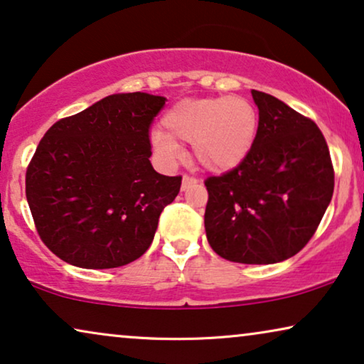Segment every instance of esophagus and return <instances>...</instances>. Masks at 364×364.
Wrapping results in <instances>:
<instances>
[{
	"label": "esophagus",
	"instance_id": "1",
	"mask_svg": "<svg viewBox=\"0 0 364 364\" xmlns=\"http://www.w3.org/2000/svg\"><path fill=\"white\" fill-rule=\"evenodd\" d=\"M198 181L196 177H191V176H183L182 177V191H187L188 187H192V186H196Z\"/></svg>",
	"mask_w": 364,
	"mask_h": 364
}]
</instances>
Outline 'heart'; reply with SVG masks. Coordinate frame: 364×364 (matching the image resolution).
<instances>
[{"label":"heart","instance_id":"heart-1","mask_svg":"<svg viewBox=\"0 0 364 364\" xmlns=\"http://www.w3.org/2000/svg\"><path fill=\"white\" fill-rule=\"evenodd\" d=\"M162 129L151 132V144L162 162L178 157V142L192 144L197 164L225 172L245 161L255 144L258 112L240 96L188 97L173 104L162 117Z\"/></svg>","mask_w":364,"mask_h":364}]
</instances>
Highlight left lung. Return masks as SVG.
<instances>
[{
	"mask_svg": "<svg viewBox=\"0 0 364 364\" xmlns=\"http://www.w3.org/2000/svg\"><path fill=\"white\" fill-rule=\"evenodd\" d=\"M258 132L240 166L205 187V232L222 258L268 265L310 242L333 197L335 172L323 134L311 119L253 89Z\"/></svg>",
	"mask_w": 364,
	"mask_h": 364,
	"instance_id": "obj_1",
	"label": "left lung"
}]
</instances>
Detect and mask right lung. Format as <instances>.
Wrapping results in <instances>:
<instances>
[{
	"instance_id": "obj_1",
	"label": "right lung",
	"mask_w": 364,
	"mask_h": 364,
	"mask_svg": "<svg viewBox=\"0 0 364 364\" xmlns=\"http://www.w3.org/2000/svg\"><path fill=\"white\" fill-rule=\"evenodd\" d=\"M166 97L112 94L49 127L26 171V198L49 250L74 267L116 268L144 253L182 177L154 171L149 129Z\"/></svg>"
}]
</instances>
